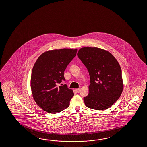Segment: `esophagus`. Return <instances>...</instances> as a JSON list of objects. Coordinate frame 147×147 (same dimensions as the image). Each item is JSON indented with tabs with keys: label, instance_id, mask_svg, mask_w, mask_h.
<instances>
[{
	"label": "esophagus",
	"instance_id": "1",
	"mask_svg": "<svg viewBox=\"0 0 147 147\" xmlns=\"http://www.w3.org/2000/svg\"><path fill=\"white\" fill-rule=\"evenodd\" d=\"M76 91H77L78 93H79V92L80 91V89H79V88H78V89H76Z\"/></svg>",
	"mask_w": 147,
	"mask_h": 147
}]
</instances>
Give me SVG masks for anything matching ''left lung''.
I'll return each instance as SVG.
<instances>
[{"instance_id": "8db88e82", "label": "left lung", "mask_w": 147, "mask_h": 147, "mask_svg": "<svg viewBox=\"0 0 147 147\" xmlns=\"http://www.w3.org/2000/svg\"><path fill=\"white\" fill-rule=\"evenodd\" d=\"M90 78L89 94L84 98L86 106L105 110L119 99L123 89L122 71L115 57L107 50L84 47L77 53Z\"/></svg>"}]
</instances>
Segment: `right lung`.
<instances>
[{
  "label": "right lung",
  "mask_w": 147,
  "mask_h": 147,
  "mask_svg": "<svg viewBox=\"0 0 147 147\" xmlns=\"http://www.w3.org/2000/svg\"><path fill=\"white\" fill-rule=\"evenodd\" d=\"M77 51V49L68 48L48 50L34 63L30 80L32 97L47 113H59L69 106L73 90L66 84L58 87V84L65 81L64 71Z\"/></svg>",
  "instance_id": "obj_1"
}]
</instances>
